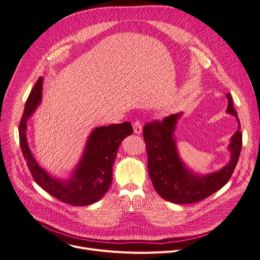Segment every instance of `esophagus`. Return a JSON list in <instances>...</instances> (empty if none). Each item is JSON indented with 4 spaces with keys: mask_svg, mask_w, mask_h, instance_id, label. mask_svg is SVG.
<instances>
[{
    "mask_svg": "<svg viewBox=\"0 0 260 260\" xmlns=\"http://www.w3.org/2000/svg\"><path fill=\"white\" fill-rule=\"evenodd\" d=\"M133 127H134V132H135L136 134H141V133H142V123H141V121L136 120V121L134 122Z\"/></svg>",
    "mask_w": 260,
    "mask_h": 260,
    "instance_id": "34e87169",
    "label": "esophagus"
}]
</instances>
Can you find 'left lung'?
I'll use <instances>...</instances> for the list:
<instances>
[{"label":"left lung","mask_w":260,"mask_h":260,"mask_svg":"<svg viewBox=\"0 0 260 260\" xmlns=\"http://www.w3.org/2000/svg\"><path fill=\"white\" fill-rule=\"evenodd\" d=\"M226 97L228 113L237 117L232 95L228 92ZM179 115L146 123L143 127V139L147 153V170L156 192L170 202L187 204L206 199L228 183L240 156L242 133L239 131L238 120V131L233 135L230 144L232 159L228 166L208 176H195L184 169L175 146L173 132Z\"/></svg>","instance_id":"1"}]
</instances>
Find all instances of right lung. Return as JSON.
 Wrapping results in <instances>:
<instances>
[{
    "mask_svg": "<svg viewBox=\"0 0 260 260\" xmlns=\"http://www.w3.org/2000/svg\"><path fill=\"white\" fill-rule=\"evenodd\" d=\"M42 78H39L27 98L19 125L20 146L35 181L48 194L72 206H88L101 199L111 186L113 165L121 141L133 134L129 122L95 128L74 177L66 182L51 178L35 161L26 140V121L41 101Z\"/></svg>",
    "mask_w": 260,
    "mask_h": 260,
    "instance_id": "add662e5",
    "label": "right lung"
}]
</instances>
